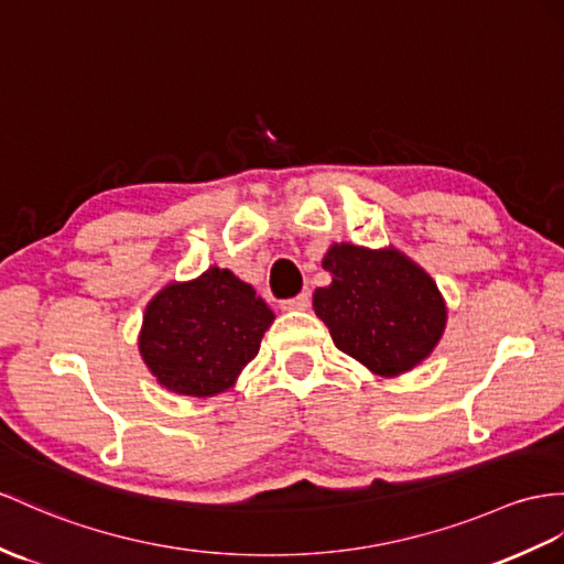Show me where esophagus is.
<instances>
[{
  "label": "esophagus",
  "instance_id": "esophagus-1",
  "mask_svg": "<svg viewBox=\"0 0 564 564\" xmlns=\"http://www.w3.org/2000/svg\"><path fill=\"white\" fill-rule=\"evenodd\" d=\"M311 306V296H308V292H301L299 296H294V299H286V301H282L280 304V308L282 311H306Z\"/></svg>",
  "mask_w": 564,
  "mask_h": 564
}]
</instances>
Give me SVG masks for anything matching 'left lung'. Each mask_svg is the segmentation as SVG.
<instances>
[{"mask_svg":"<svg viewBox=\"0 0 564 564\" xmlns=\"http://www.w3.org/2000/svg\"><path fill=\"white\" fill-rule=\"evenodd\" d=\"M333 282L313 294L335 347L376 376L394 378L429 359L447 308L433 278L397 249L333 243L323 258Z\"/></svg>","mask_w":564,"mask_h":564,"instance_id":"1","label":"left lung"}]
</instances>
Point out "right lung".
<instances>
[{
    "instance_id": "right-lung-1",
    "label": "right lung",
    "mask_w": 564,
    "mask_h": 564,
    "mask_svg": "<svg viewBox=\"0 0 564 564\" xmlns=\"http://www.w3.org/2000/svg\"><path fill=\"white\" fill-rule=\"evenodd\" d=\"M274 313L231 270L208 268L170 282L145 306L139 349L162 388L215 397L235 386L260 349Z\"/></svg>"
}]
</instances>
